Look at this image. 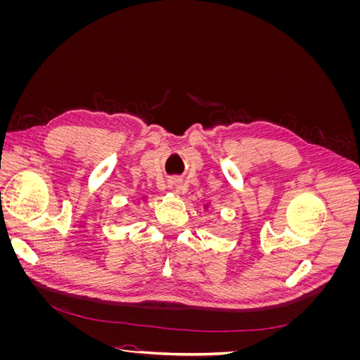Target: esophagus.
<instances>
[{
    "mask_svg": "<svg viewBox=\"0 0 360 360\" xmlns=\"http://www.w3.org/2000/svg\"><path fill=\"white\" fill-rule=\"evenodd\" d=\"M168 189L171 193H181L183 192V181L180 179H171L168 181Z\"/></svg>",
    "mask_w": 360,
    "mask_h": 360,
    "instance_id": "esophagus-1",
    "label": "esophagus"
}]
</instances>
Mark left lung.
<instances>
[{
    "instance_id": "obj_1",
    "label": "left lung",
    "mask_w": 360,
    "mask_h": 360,
    "mask_svg": "<svg viewBox=\"0 0 360 360\" xmlns=\"http://www.w3.org/2000/svg\"><path fill=\"white\" fill-rule=\"evenodd\" d=\"M204 210H205V212L209 210V204H205V205H204Z\"/></svg>"
}]
</instances>
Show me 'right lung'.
<instances>
[{"mask_svg":"<svg viewBox=\"0 0 360 360\" xmlns=\"http://www.w3.org/2000/svg\"><path fill=\"white\" fill-rule=\"evenodd\" d=\"M147 200V195H141V198H139V201H146Z\"/></svg>","mask_w":360,"mask_h":360,"instance_id":"1","label":"right lung"}]
</instances>
